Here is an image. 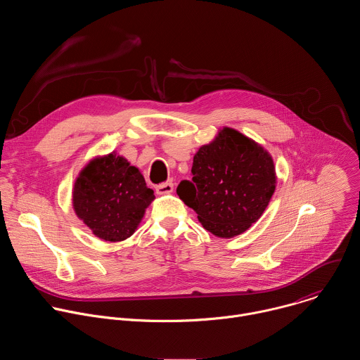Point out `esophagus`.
<instances>
[{"mask_svg":"<svg viewBox=\"0 0 360 360\" xmlns=\"http://www.w3.org/2000/svg\"><path fill=\"white\" fill-rule=\"evenodd\" d=\"M155 191H157L158 195H168V193H171L174 191V184L172 182H164V184L158 185L155 188Z\"/></svg>","mask_w":360,"mask_h":360,"instance_id":"esophagus-1","label":"esophagus"}]
</instances>
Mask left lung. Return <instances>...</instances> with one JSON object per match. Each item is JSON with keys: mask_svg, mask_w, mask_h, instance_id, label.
I'll use <instances>...</instances> for the list:
<instances>
[{"mask_svg": "<svg viewBox=\"0 0 360 360\" xmlns=\"http://www.w3.org/2000/svg\"><path fill=\"white\" fill-rule=\"evenodd\" d=\"M192 181L176 193L219 238L243 233L265 212L276 188L271 153L239 131L224 127L193 157Z\"/></svg>", "mask_w": 360, "mask_h": 360, "instance_id": "8db88e82", "label": "left lung"}]
</instances>
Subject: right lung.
<instances>
[{"mask_svg":"<svg viewBox=\"0 0 360 360\" xmlns=\"http://www.w3.org/2000/svg\"><path fill=\"white\" fill-rule=\"evenodd\" d=\"M155 199L143 175L114 150L95 157L79 172L72 188L77 217L107 242L129 238Z\"/></svg>","mask_w":360,"mask_h":360,"instance_id":"add662e5","label":"right lung"}]
</instances>
